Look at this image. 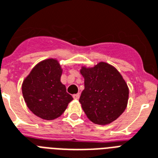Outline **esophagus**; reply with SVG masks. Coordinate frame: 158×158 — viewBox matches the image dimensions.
Returning <instances> with one entry per match:
<instances>
[{"instance_id":"esophagus-1","label":"esophagus","mask_w":158,"mask_h":158,"mask_svg":"<svg viewBox=\"0 0 158 158\" xmlns=\"http://www.w3.org/2000/svg\"><path fill=\"white\" fill-rule=\"evenodd\" d=\"M79 97H80V94H79V93H77V94L73 95V98H74L75 100H79Z\"/></svg>"}]
</instances>
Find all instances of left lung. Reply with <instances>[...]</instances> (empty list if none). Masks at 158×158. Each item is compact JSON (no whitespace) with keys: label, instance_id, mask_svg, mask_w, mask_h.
Here are the masks:
<instances>
[{"label":"left lung","instance_id":"1","mask_svg":"<svg viewBox=\"0 0 158 158\" xmlns=\"http://www.w3.org/2000/svg\"><path fill=\"white\" fill-rule=\"evenodd\" d=\"M84 90L79 102L88 119L96 124L106 125L116 120L127 108L129 89L121 74L106 62L94 67L83 66Z\"/></svg>","mask_w":158,"mask_h":158}]
</instances>
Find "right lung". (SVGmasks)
Listing matches in <instances>:
<instances>
[{"mask_svg":"<svg viewBox=\"0 0 158 158\" xmlns=\"http://www.w3.org/2000/svg\"><path fill=\"white\" fill-rule=\"evenodd\" d=\"M61 73L58 61L49 58L39 62L24 79L22 91L26 104L40 118H57L73 100L61 83Z\"/></svg>","mask_w":158,"mask_h":158,"instance_id":"1","label":"right lung"}]
</instances>
